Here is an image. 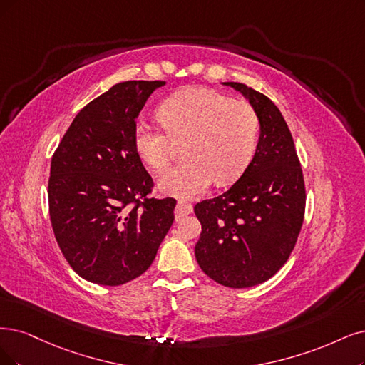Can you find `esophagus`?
Here are the masks:
<instances>
[{
  "instance_id": "34e87169",
  "label": "esophagus",
  "mask_w": 365,
  "mask_h": 365,
  "mask_svg": "<svg viewBox=\"0 0 365 365\" xmlns=\"http://www.w3.org/2000/svg\"><path fill=\"white\" fill-rule=\"evenodd\" d=\"M191 212H192V206L191 205L183 203V201H179L178 206H175V209H174L175 221H180L183 217H186V215H190Z\"/></svg>"
}]
</instances>
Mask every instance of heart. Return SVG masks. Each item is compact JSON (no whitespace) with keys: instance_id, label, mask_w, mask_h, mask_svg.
Returning a JSON list of instances; mask_svg holds the SVG:
<instances>
[{"instance_id":"b5f03b06","label":"heart","mask_w":365,"mask_h":365,"mask_svg":"<svg viewBox=\"0 0 365 365\" xmlns=\"http://www.w3.org/2000/svg\"><path fill=\"white\" fill-rule=\"evenodd\" d=\"M162 126L138 121L133 147L152 170L165 171L178 145L185 147L182 165L167 171L160 190L183 198L236 182L255 153L260 135L257 111L212 88L192 87L173 94L159 108Z\"/></svg>"}]
</instances>
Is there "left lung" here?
<instances>
[{
  "mask_svg": "<svg viewBox=\"0 0 365 365\" xmlns=\"http://www.w3.org/2000/svg\"><path fill=\"white\" fill-rule=\"evenodd\" d=\"M240 91L260 120L254 158L224 194L201 201L195 259L220 284L245 289L274 277L298 240L305 213V183L290 129L277 105L245 84Z\"/></svg>",
  "mask_w": 365,
  "mask_h": 365,
  "instance_id": "left-lung-1",
  "label": "left lung"
}]
</instances>
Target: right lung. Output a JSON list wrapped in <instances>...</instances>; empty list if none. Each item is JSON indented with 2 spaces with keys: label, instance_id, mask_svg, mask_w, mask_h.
Here are the masks:
<instances>
[{
  "label": "right lung",
  "instance_id": "obj_1",
  "mask_svg": "<svg viewBox=\"0 0 365 365\" xmlns=\"http://www.w3.org/2000/svg\"><path fill=\"white\" fill-rule=\"evenodd\" d=\"M164 84H115L76 114L52 155V230L67 263L94 284L143 275L174 221L175 200L148 197L153 179L133 147L137 117Z\"/></svg>",
  "mask_w": 365,
  "mask_h": 365
}]
</instances>
